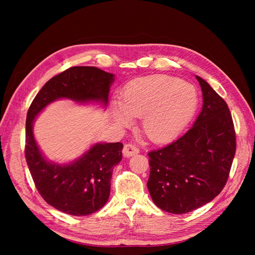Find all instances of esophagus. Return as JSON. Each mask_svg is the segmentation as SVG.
Segmentation results:
<instances>
[{
	"label": "esophagus",
	"mask_w": 255,
	"mask_h": 255,
	"mask_svg": "<svg viewBox=\"0 0 255 255\" xmlns=\"http://www.w3.org/2000/svg\"><path fill=\"white\" fill-rule=\"evenodd\" d=\"M139 151L140 150L137 145H134L132 143H127V144H125V147L123 149V153L125 156H127L128 158V156H132L134 154L139 153Z\"/></svg>",
	"instance_id": "obj_1"
}]
</instances>
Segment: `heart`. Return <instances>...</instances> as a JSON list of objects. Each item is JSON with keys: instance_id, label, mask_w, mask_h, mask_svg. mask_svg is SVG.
I'll return each instance as SVG.
<instances>
[{"instance_id": "obj_1", "label": "heart", "mask_w": 255, "mask_h": 255, "mask_svg": "<svg viewBox=\"0 0 255 255\" xmlns=\"http://www.w3.org/2000/svg\"><path fill=\"white\" fill-rule=\"evenodd\" d=\"M197 106L194 86L169 75H151L125 86L121 102L114 105L113 116L121 126L131 125L132 118H142L145 136L153 142L175 138L186 126Z\"/></svg>"}]
</instances>
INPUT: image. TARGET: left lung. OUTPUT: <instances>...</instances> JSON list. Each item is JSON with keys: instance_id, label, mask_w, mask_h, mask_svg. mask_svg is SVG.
Listing matches in <instances>:
<instances>
[{"instance_id": "8db88e82", "label": "left lung", "mask_w": 255, "mask_h": 255, "mask_svg": "<svg viewBox=\"0 0 255 255\" xmlns=\"http://www.w3.org/2000/svg\"><path fill=\"white\" fill-rule=\"evenodd\" d=\"M203 110L193 126L170 144L150 151L147 183L153 203L170 214L202 207L223 191L236 154L229 107L202 78Z\"/></svg>"}]
</instances>
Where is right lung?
Instances as JSON below:
<instances>
[{
  "label": "right lung",
  "instance_id": "obj_1",
  "mask_svg": "<svg viewBox=\"0 0 255 255\" xmlns=\"http://www.w3.org/2000/svg\"><path fill=\"white\" fill-rule=\"evenodd\" d=\"M114 74L95 67H72L51 78L31 102L26 118L25 158L37 191L52 207L72 216L100 210L111 192L113 169L122 161V142L96 143L70 164L48 162L32 134L35 117L51 102H102L106 105Z\"/></svg>",
  "mask_w": 255,
  "mask_h": 255
}]
</instances>
